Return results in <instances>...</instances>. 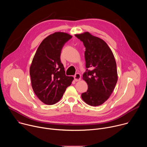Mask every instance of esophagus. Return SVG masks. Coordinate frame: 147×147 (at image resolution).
<instances>
[{"mask_svg":"<svg viewBox=\"0 0 147 147\" xmlns=\"http://www.w3.org/2000/svg\"><path fill=\"white\" fill-rule=\"evenodd\" d=\"M74 78L76 81H78L81 80V74L80 73H76L74 76Z\"/></svg>","mask_w":147,"mask_h":147,"instance_id":"34e87169","label":"esophagus"}]
</instances>
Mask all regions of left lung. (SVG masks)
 Returning <instances> with one entry per match:
<instances>
[{
    "label": "left lung",
    "instance_id": "obj_1",
    "mask_svg": "<svg viewBox=\"0 0 147 147\" xmlns=\"http://www.w3.org/2000/svg\"><path fill=\"white\" fill-rule=\"evenodd\" d=\"M86 47V67L91 68L82 76L88 85L87 92L81 94L89 105L99 106L107 101L115 89L118 76L113 53L103 39L89 32L76 34Z\"/></svg>",
    "mask_w": 147,
    "mask_h": 147
}]
</instances>
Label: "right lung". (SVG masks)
<instances>
[{"label": "right lung", "instance_id": "1", "mask_svg": "<svg viewBox=\"0 0 147 147\" xmlns=\"http://www.w3.org/2000/svg\"><path fill=\"white\" fill-rule=\"evenodd\" d=\"M72 36L56 32L40 43L30 67L31 86L38 99L46 105L59 101L74 79L66 76L60 59L63 47Z\"/></svg>", "mask_w": 147, "mask_h": 147}]
</instances>
